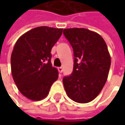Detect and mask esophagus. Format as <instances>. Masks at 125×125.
<instances>
[{
    "instance_id": "34e87169",
    "label": "esophagus",
    "mask_w": 125,
    "mask_h": 125,
    "mask_svg": "<svg viewBox=\"0 0 125 125\" xmlns=\"http://www.w3.org/2000/svg\"><path fill=\"white\" fill-rule=\"evenodd\" d=\"M58 71L59 73H62L63 72V68L62 67H58Z\"/></svg>"
}]
</instances>
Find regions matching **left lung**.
<instances>
[{
  "label": "left lung",
  "mask_w": 125,
  "mask_h": 125,
  "mask_svg": "<svg viewBox=\"0 0 125 125\" xmlns=\"http://www.w3.org/2000/svg\"><path fill=\"white\" fill-rule=\"evenodd\" d=\"M74 51V69L64 77L63 84L72 101L86 104L95 99L106 84L111 56L106 42L93 31L85 28L63 30Z\"/></svg>",
  "instance_id": "obj_1"
}]
</instances>
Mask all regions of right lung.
<instances>
[{
    "label": "right lung",
    "instance_id": "obj_1",
    "mask_svg": "<svg viewBox=\"0 0 125 125\" xmlns=\"http://www.w3.org/2000/svg\"><path fill=\"white\" fill-rule=\"evenodd\" d=\"M63 29L35 27L16 41L11 56L13 79L20 93L32 101H40L49 93L59 72L51 64V49Z\"/></svg>",
    "mask_w": 125,
    "mask_h": 125
}]
</instances>
